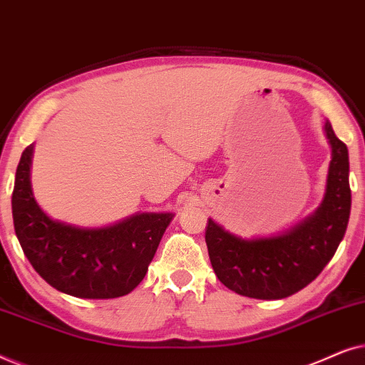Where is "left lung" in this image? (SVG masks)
<instances>
[{"label":"left lung","mask_w":365,"mask_h":365,"mask_svg":"<svg viewBox=\"0 0 365 365\" xmlns=\"http://www.w3.org/2000/svg\"><path fill=\"white\" fill-rule=\"evenodd\" d=\"M331 146L326 192L312 214L277 236L241 237L209 217L206 244L219 281L252 299H284L311 284L336 254L351 214L347 146L324 121Z\"/></svg>","instance_id":"obj_1"}]
</instances>
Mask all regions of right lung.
I'll return each mask as SVG.
<instances>
[{
  "label": "right lung",
  "mask_w": 365,
  "mask_h": 365,
  "mask_svg": "<svg viewBox=\"0 0 365 365\" xmlns=\"http://www.w3.org/2000/svg\"><path fill=\"white\" fill-rule=\"evenodd\" d=\"M34 144L21 154L11 197L14 231L24 256L59 292L81 299L126 296L146 276L173 212H136L101 227L48 216L34 199Z\"/></svg>",
  "instance_id": "add662e5"
}]
</instances>
